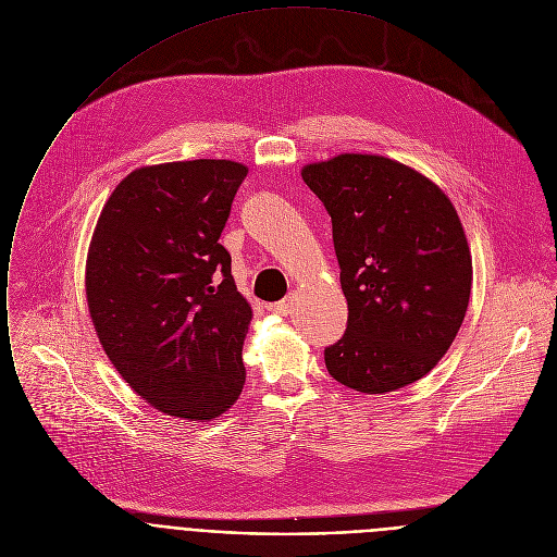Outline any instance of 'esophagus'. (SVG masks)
<instances>
[{
  "label": "esophagus",
  "mask_w": 557,
  "mask_h": 557,
  "mask_svg": "<svg viewBox=\"0 0 557 557\" xmlns=\"http://www.w3.org/2000/svg\"><path fill=\"white\" fill-rule=\"evenodd\" d=\"M268 309H270L272 313H278V315H289V313L294 311V298L287 296V298H283V300H278V302H270Z\"/></svg>",
  "instance_id": "34e87169"
}]
</instances>
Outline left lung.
<instances>
[{
  "instance_id": "1",
  "label": "left lung",
  "mask_w": 557,
  "mask_h": 557,
  "mask_svg": "<svg viewBox=\"0 0 557 557\" xmlns=\"http://www.w3.org/2000/svg\"><path fill=\"white\" fill-rule=\"evenodd\" d=\"M331 216L345 336L324 349L333 380L382 395L446 356L472 292V255L457 208L432 180L384 156L341 153L300 171Z\"/></svg>"
}]
</instances>
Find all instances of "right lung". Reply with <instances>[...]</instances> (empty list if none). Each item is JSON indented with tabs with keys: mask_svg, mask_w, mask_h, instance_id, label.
Returning a JSON list of instances; mask_svg holds the SVG:
<instances>
[{
	"mask_svg": "<svg viewBox=\"0 0 557 557\" xmlns=\"http://www.w3.org/2000/svg\"><path fill=\"white\" fill-rule=\"evenodd\" d=\"M248 166L186 160L132 171L104 201L87 250L96 336L156 410L210 421L242 395L252 320L219 244Z\"/></svg>",
	"mask_w": 557,
	"mask_h": 557,
	"instance_id": "add662e5",
	"label": "right lung"
}]
</instances>
